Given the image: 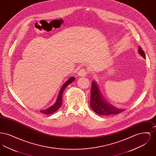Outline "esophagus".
<instances>
[{
	"mask_svg": "<svg viewBox=\"0 0 156 156\" xmlns=\"http://www.w3.org/2000/svg\"><path fill=\"white\" fill-rule=\"evenodd\" d=\"M88 74V71L85 68H81L78 73V76H85Z\"/></svg>",
	"mask_w": 156,
	"mask_h": 156,
	"instance_id": "1",
	"label": "esophagus"
}]
</instances>
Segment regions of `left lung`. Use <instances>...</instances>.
Masks as SVG:
<instances>
[{"instance_id":"1","label":"left lung","mask_w":156,"mask_h":156,"mask_svg":"<svg viewBox=\"0 0 156 156\" xmlns=\"http://www.w3.org/2000/svg\"><path fill=\"white\" fill-rule=\"evenodd\" d=\"M139 53L141 56L146 58V55L140 46L139 47ZM90 107L96 113L100 115H110L121 113L125 109H118L107 102L104 97L100 93L99 89L97 86V82L93 81L91 85L90 91Z\"/></svg>"}]
</instances>
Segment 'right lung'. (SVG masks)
Instances as JSON below:
<instances>
[{
	"label": "right lung",
	"mask_w": 156,
	"mask_h": 156,
	"mask_svg": "<svg viewBox=\"0 0 156 156\" xmlns=\"http://www.w3.org/2000/svg\"><path fill=\"white\" fill-rule=\"evenodd\" d=\"M74 77L71 76V78H69L67 80V81L64 83V85H62V87H61V88L60 89L56 102L53 105H52L51 106H50V108H48V109L41 110L40 112L43 113H44L45 115H49V114H51L52 113H54L55 112H56L57 110H58L59 108H60L61 105H62V94H63V92L64 91V90L66 88L67 86L69 84H70L72 82L74 81Z\"/></svg>",
	"instance_id": "right-lung-1"
}]
</instances>
